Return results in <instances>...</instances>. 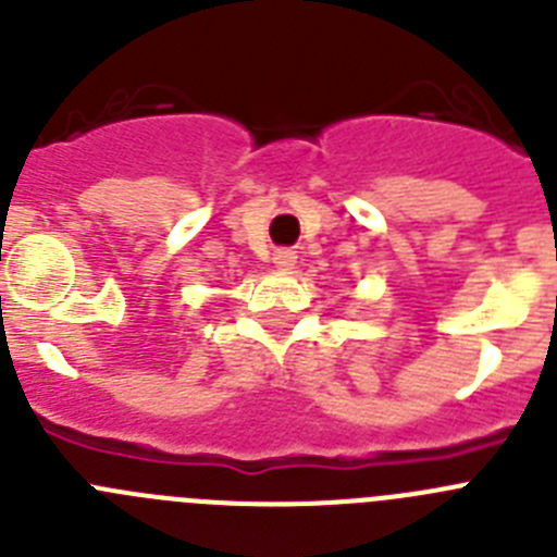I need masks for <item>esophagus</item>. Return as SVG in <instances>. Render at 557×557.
I'll return each instance as SVG.
<instances>
[{
	"label": "esophagus",
	"mask_w": 557,
	"mask_h": 557,
	"mask_svg": "<svg viewBox=\"0 0 557 557\" xmlns=\"http://www.w3.org/2000/svg\"><path fill=\"white\" fill-rule=\"evenodd\" d=\"M295 259H298V256H295V250H287V248L275 250V253H273V264L278 270H293Z\"/></svg>",
	"instance_id": "1"
}]
</instances>
